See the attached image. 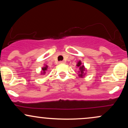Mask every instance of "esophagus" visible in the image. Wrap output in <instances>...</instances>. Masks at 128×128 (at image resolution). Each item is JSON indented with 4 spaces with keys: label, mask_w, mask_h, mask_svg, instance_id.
<instances>
[{
    "label": "esophagus",
    "mask_w": 128,
    "mask_h": 128,
    "mask_svg": "<svg viewBox=\"0 0 128 128\" xmlns=\"http://www.w3.org/2000/svg\"><path fill=\"white\" fill-rule=\"evenodd\" d=\"M64 63H65V62H64V61H60L59 62V64H64Z\"/></svg>",
    "instance_id": "34e87169"
}]
</instances>
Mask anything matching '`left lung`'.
Returning <instances> with one entry per match:
<instances>
[{"instance_id":"left-lung-1","label":"left lung","mask_w":128,"mask_h":128,"mask_svg":"<svg viewBox=\"0 0 128 128\" xmlns=\"http://www.w3.org/2000/svg\"><path fill=\"white\" fill-rule=\"evenodd\" d=\"M76 67L78 68V76L82 78L86 74V68L85 67L84 65L82 64L81 61H79L76 64Z\"/></svg>"}]
</instances>
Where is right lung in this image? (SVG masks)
Masks as SVG:
<instances>
[{
    "label": "right lung",
    "instance_id": "1",
    "mask_svg": "<svg viewBox=\"0 0 128 128\" xmlns=\"http://www.w3.org/2000/svg\"><path fill=\"white\" fill-rule=\"evenodd\" d=\"M48 65H46L44 64L43 67L42 68V70H41V74L42 75H44L46 73V72L48 71Z\"/></svg>",
    "mask_w": 128,
    "mask_h": 128
}]
</instances>
